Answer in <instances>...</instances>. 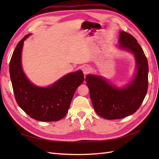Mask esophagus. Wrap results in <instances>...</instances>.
I'll return each instance as SVG.
<instances>
[{
	"instance_id": "obj_1",
	"label": "esophagus",
	"mask_w": 159,
	"mask_h": 159,
	"mask_svg": "<svg viewBox=\"0 0 159 159\" xmlns=\"http://www.w3.org/2000/svg\"><path fill=\"white\" fill-rule=\"evenodd\" d=\"M82 71H83L84 74L86 75V74H88L89 73L91 70H90V68H89L88 66H84L83 68H82Z\"/></svg>"
}]
</instances>
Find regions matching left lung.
I'll use <instances>...</instances> for the list:
<instances>
[{
    "mask_svg": "<svg viewBox=\"0 0 159 159\" xmlns=\"http://www.w3.org/2000/svg\"><path fill=\"white\" fill-rule=\"evenodd\" d=\"M117 48L133 55L135 70L131 80L117 86L100 75L88 74L85 81L95 112L106 119H117L136 112L145 99L148 89V66L146 56L131 34L119 32Z\"/></svg>",
    "mask_w": 159,
    "mask_h": 159,
    "instance_id": "left-lung-1",
    "label": "left lung"
}]
</instances>
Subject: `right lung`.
I'll use <instances>...</instances> for the list:
<instances>
[{
  "instance_id": "right-lung-1",
  "label": "right lung",
  "mask_w": 159,
  "mask_h": 159,
  "mask_svg": "<svg viewBox=\"0 0 159 159\" xmlns=\"http://www.w3.org/2000/svg\"><path fill=\"white\" fill-rule=\"evenodd\" d=\"M28 34L18 43L9 66L11 80L18 105L32 118L40 121H57L68 111L75 90L83 83L81 70L71 72L46 87L38 86L28 78L22 64L24 42Z\"/></svg>"
}]
</instances>
